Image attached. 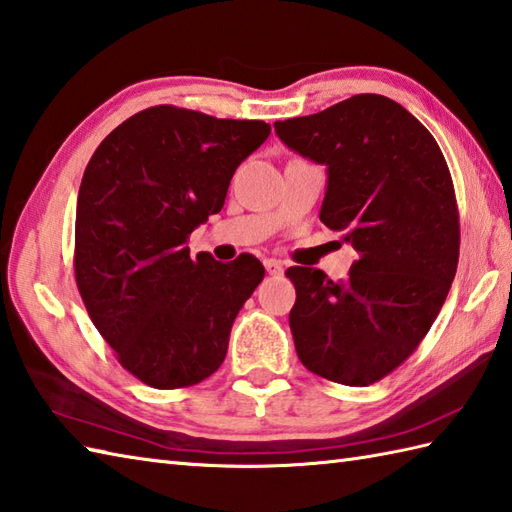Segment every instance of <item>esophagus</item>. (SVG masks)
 <instances>
[{"mask_svg":"<svg viewBox=\"0 0 512 512\" xmlns=\"http://www.w3.org/2000/svg\"><path fill=\"white\" fill-rule=\"evenodd\" d=\"M264 268L268 275H284V264H281L279 259H266Z\"/></svg>","mask_w":512,"mask_h":512,"instance_id":"esophagus-1","label":"esophagus"}]
</instances>
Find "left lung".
I'll return each mask as SVG.
<instances>
[{
	"instance_id": "8db88e82",
	"label": "left lung",
	"mask_w": 512,
	"mask_h": 512,
	"mask_svg": "<svg viewBox=\"0 0 512 512\" xmlns=\"http://www.w3.org/2000/svg\"><path fill=\"white\" fill-rule=\"evenodd\" d=\"M277 136L328 167L321 222L352 244L345 281L292 266L290 330L312 374L367 387L405 363L436 321L460 257V213L436 138L405 107L356 94Z\"/></svg>"
}]
</instances>
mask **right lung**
I'll list each match as a JSON object with an SVG mask.
<instances>
[{
	"label": "right lung",
	"instance_id": "1",
	"mask_svg": "<svg viewBox=\"0 0 512 512\" xmlns=\"http://www.w3.org/2000/svg\"><path fill=\"white\" fill-rule=\"evenodd\" d=\"M270 136L156 105L118 125L85 167L74 226V277L96 330L145 385L202 383L224 363L233 321L264 279L253 255L189 253L193 228L220 213L235 169Z\"/></svg>",
	"mask_w": 512,
	"mask_h": 512
}]
</instances>
